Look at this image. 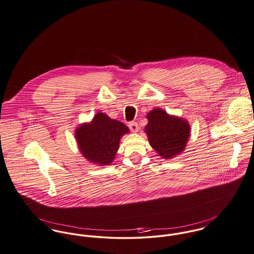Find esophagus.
<instances>
[{
  "instance_id": "esophagus-1",
  "label": "esophagus",
  "mask_w": 254,
  "mask_h": 254,
  "mask_svg": "<svg viewBox=\"0 0 254 254\" xmlns=\"http://www.w3.org/2000/svg\"><path fill=\"white\" fill-rule=\"evenodd\" d=\"M128 126H129L130 130H131L132 132H134V133L138 131V125H137V123L135 122V121H131V122H129Z\"/></svg>"
}]
</instances>
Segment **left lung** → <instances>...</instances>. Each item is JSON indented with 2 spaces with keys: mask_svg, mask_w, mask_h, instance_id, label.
I'll return each instance as SVG.
<instances>
[{
  "mask_svg": "<svg viewBox=\"0 0 254 254\" xmlns=\"http://www.w3.org/2000/svg\"><path fill=\"white\" fill-rule=\"evenodd\" d=\"M145 133L149 143L163 159H171L184 151L190 133L185 119L169 116L162 109H154L147 114Z\"/></svg>",
  "mask_w": 254,
  "mask_h": 254,
  "instance_id": "1",
  "label": "left lung"
}]
</instances>
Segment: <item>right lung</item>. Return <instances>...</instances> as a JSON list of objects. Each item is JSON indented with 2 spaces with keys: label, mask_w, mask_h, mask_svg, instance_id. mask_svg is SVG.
Listing matches in <instances>:
<instances>
[{
  "label": "right lung",
  "mask_w": 254,
  "mask_h": 254,
  "mask_svg": "<svg viewBox=\"0 0 254 254\" xmlns=\"http://www.w3.org/2000/svg\"><path fill=\"white\" fill-rule=\"evenodd\" d=\"M129 133L119 120L98 113L90 123H84L75 131L79 149L85 159L99 166L110 165L119 150L121 136Z\"/></svg>",
  "instance_id": "add662e5"
}]
</instances>
